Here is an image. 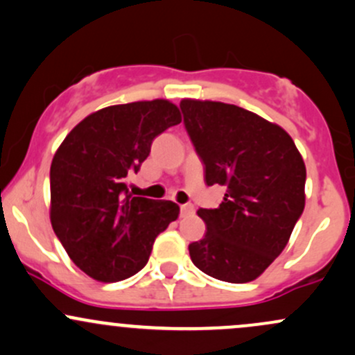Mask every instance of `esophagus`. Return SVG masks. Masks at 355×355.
<instances>
[{
	"label": "esophagus",
	"instance_id": "esophagus-1",
	"mask_svg": "<svg viewBox=\"0 0 355 355\" xmlns=\"http://www.w3.org/2000/svg\"><path fill=\"white\" fill-rule=\"evenodd\" d=\"M190 214H193V205L192 204H184L180 205V216H190Z\"/></svg>",
	"mask_w": 355,
	"mask_h": 355
}]
</instances>
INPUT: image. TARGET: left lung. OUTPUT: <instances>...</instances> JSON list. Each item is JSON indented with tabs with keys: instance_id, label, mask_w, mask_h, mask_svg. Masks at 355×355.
Returning <instances> with one entry per match:
<instances>
[{
	"instance_id": "1",
	"label": "left lung",
	"mask_w": 355,
	"mask_h": 355,
	"mask_svg": "<svg viewBox=\"0 0 355 355\" xmlns=\"http://www.w3.org/2000/svg\"><path fill=\"white\" fill-rule=\"evenodd\" d=\"M185 130L207 185L225 187L217 209H198L207 225L189 246L200 271L248 283L282 254L305 209L306 168L278 124L234 104L182 99Z\"/></svg>"
}]
</instances>
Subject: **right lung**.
<instances>
[{
	"label": "right lung",
	"instance_id": "1",
	"mask_svg": "<svg viewBox=\"0 0 355 355\" xmlns=\"http://www.w3.org/2000/svg\"><path fill=\"white\" fill-rule=\"evenodd\" d=\"M180 121V109L166 99L109 106L80 121L53 155L50 222L69 258L92 279L136 275L180 214L175 202L128 190L153 139Z\"/></svg>",
	"mask_w": 355,
	"mask_h": 355
}]
</instances>
